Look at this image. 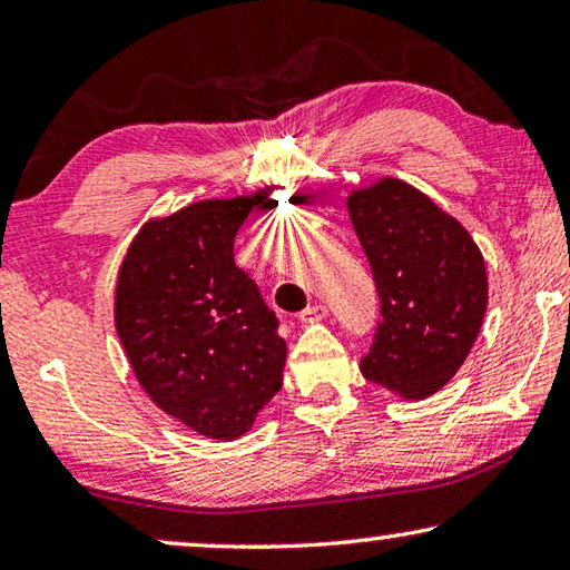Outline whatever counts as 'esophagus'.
Wrapping results in <instances>:
<instances>
[{
	"instance_id": "34e87169",
	"label": "esophagus",
	"mask_w": 570,
	"mask_h": 570,
	"mask_svg": "<svg viewBox=\"0 0 570 570\" xmlns=\"http://www.w3.org/2000/svg\"><path fill=\"white\" fill-rule=\"evenodd\" d=\"M325 317H327V307H325V304H309L307 309L299 312V320H302L304 325H309V323H323Z\"/></svg>"
}]
</instances>
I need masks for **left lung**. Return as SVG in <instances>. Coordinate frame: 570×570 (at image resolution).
<instances>
[{
	"mask_svg": "<svg viewBox=\"0 0 570 570\" xmlns=\"http://www.w3.org/2000/svg\"><path fill=\"white\" fill-rule=\"evenodd\" d=\"M346 206L382 302L364 380L403 400L431 397L460 372L483 325V253L452 214L400 178L351 190Z\"/></svg>",
	"mask_w": 570,
	"mask_h": 570,
	"instance_id": "8db88e82",
	"label": "left lung"
}]
</instances>
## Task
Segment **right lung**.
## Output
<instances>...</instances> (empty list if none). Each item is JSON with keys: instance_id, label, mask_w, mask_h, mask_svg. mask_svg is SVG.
I'll return each instance as SVG.
<instances>
[{"instance_id": "right-lung-1", "label": "right lung", "mask_w": 570, "mask_h": 570, "mask_svg": "<svg viewBox=\"0 0 570 570\" xmlns=\"http://www.w3.org/2000/svg\"><path fill=\"white\" fill-rule=\"evenodd\" d=\"M271 190L151 216L118 268L114 320L136 382L159 411L219 442L247 434L284 380L278 320L232 253Z\"/></svg>"}]
</instances>
